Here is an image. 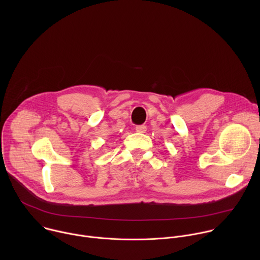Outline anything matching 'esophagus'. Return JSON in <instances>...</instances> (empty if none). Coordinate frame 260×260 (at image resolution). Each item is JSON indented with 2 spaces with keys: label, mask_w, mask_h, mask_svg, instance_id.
<instances>
[{
  "label": "esophagus",
  "mask_w": 260,
  "mask_h": 260,
  "mask_svg": "<svg viewBox=\"0 0 260 260\" xmlns=\"http://www.w3.org/2000/svg\"><path fill=\"white\" fill-rule=\"evenodd\" d=\"M146 131H147L146 125H138V126H136V132L137 133L143 134V133H146Z\"/></svg>",
  "instance_id": "esophagus-1"
}]
</instances>
